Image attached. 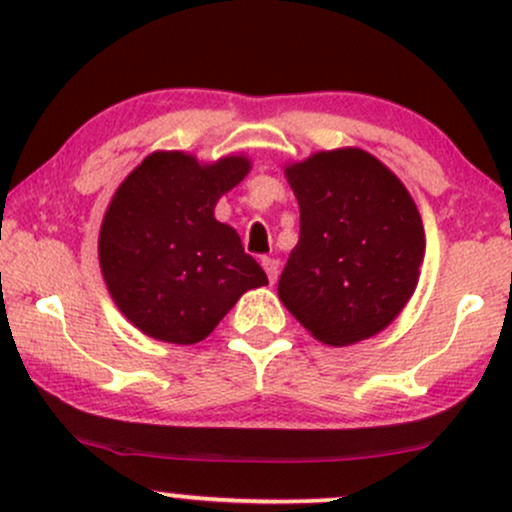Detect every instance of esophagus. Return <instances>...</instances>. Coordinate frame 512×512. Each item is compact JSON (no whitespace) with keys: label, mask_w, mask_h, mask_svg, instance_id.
Here are the masks:
<instances>
[{"label":"esophagus","mask_w":512,"mask_h":512,"mask_svg":"<svg viewBox=\"0 0 512 512\" xmlns=\"http://www.w3.org/2000/svg\"><path fill=\"white\" fill-rule=\"evenodd\" d=\"M262 267H264V272H267V276H269V281H276V276H279V269H281V264H279V260H274V257H262Z\"/></svg>","instance_id":"1"}]
</instances>
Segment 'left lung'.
Returning <instances> with one entry per match:
<instances>
[{
    "instance_id": "left-lung-1",
    "label": "left lung",
    "mask_w": 512,
    "mask_h": 512,
    "mask_svg": "<svg viewBox=\"0 0 512 512\" xmlns=\"http://www.w3.org/2000/svg\"><path fill=\"white\" fill-rule=\"evenodd\" d=\"M301 236L279 276V298L330 346L385 330L419 284L426 236L402 180L361 149L320 151L286 166Z\"/></svg>"
}]
</instances>
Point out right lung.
<instances>
[{
	"instance_id": "obj_1",
	"label": "right lung",
	"mask_w": 512,
	"mask_h": 512,
	"mask_svg": "<svg viewBox=\"0 0 512 512\" xmlns=\"http://www.w3.org/2000/svg\"><path fill=\"white\" fill-rule=\"evenodd\" d=\"M248 170L245 156L199 163L182 151H156L117 187L98 260L115 305L137 330L197 344L245 291L267 284L236 228L214 219L219 197Z\"/></svg>"
}]
</instances>
